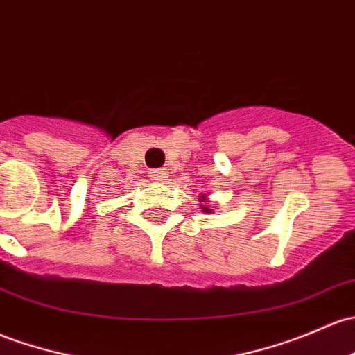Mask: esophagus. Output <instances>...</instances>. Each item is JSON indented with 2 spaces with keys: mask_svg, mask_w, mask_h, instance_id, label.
Wrapping results in <instances>:
<instances>
[{
  "mask_svg": "<svg viewBox=\"0 0 355 355\" xmlns=\"http://www.w3.org/2000/svg\"><path fill=\"white\" fill-rule=\"evenodd\" d=\"M149 177L155 182H165L168 180V171L166 170H153L149 171Z\"/></svg>",
  "mask_w": 355,
  "mask_h": 355,
  "instance_id": "esophagus-1",
  "label": "esophagus"
}]
</instances>
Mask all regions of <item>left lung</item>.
I'll return each instance as SVG.
<instances>
[{"mask_svg":"<svg viewBox=\"0 0 355 355\" xmlns=\"http://www.w3.org/2000/svg\"><path fill=\"white\" fill-rule=\"evenodd\" d=\"M199 197H200L199 202H202V204H200V209H202V212H206V214H212V212H214V209L209 206V204H211V200H209L207 193H200Z\"/></svg>","mask_w":355,"mask_h":355,"instance_id":"obj_1","label":"left lung"}]
</instances>
